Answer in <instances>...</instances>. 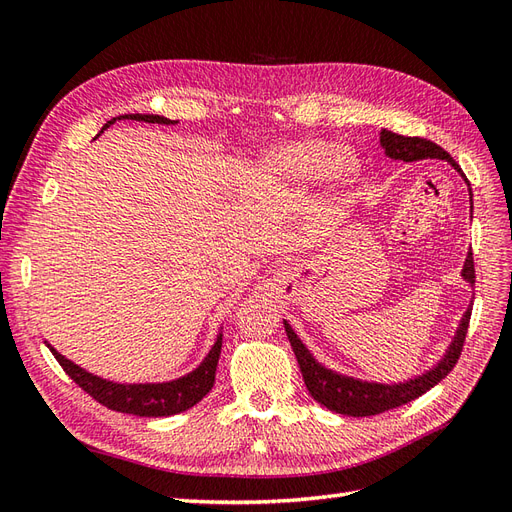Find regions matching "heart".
I'll use <instances>...</instances> for the list:
<instances>
[{
	"mask_svg": "<svg viewBox=\"0 0 512 512\" xmlns=\"http://www.w3.org/2000/svg\"><path fill=\"white\" fill-rule=\"evenodd\" d=\"M264 164L268 173L279 179L303 183L322 175L335 188L348 186L359 173V162L348 151H339L337 144L318 138L277 144L266 153Z\"/></svg>",
	"mask_w": 512,
	"mask_h": 512,
	"instance_id": "1",
	"label": "heart"
}]
</instances>
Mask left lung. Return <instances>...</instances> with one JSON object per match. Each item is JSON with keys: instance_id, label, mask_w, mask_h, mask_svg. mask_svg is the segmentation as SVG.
<instances>
[{"instance_id": "left-lung-1", "label": "left lung", "mask_w": 512, "mask_h": 512, "mask_svg": "<svg viewBox=\"0 0 512 512\" xmlns=\"http://www.w3.org/2000/svg\"><path fill=\"white\" fill-rule=\"evenodd\" d=\"M381 147L389 160H398V162L445 160L450 166H454L456 173L461 175L463 181L467 183L469 205L474 207V192H471V186H469L465 173L461 170V166L452 160L450 153L443 151L439 144L430 142L426 138H409V136H400L391 129H381ZM461 277L465 283L474 287L476 270H474V257H471V248L465 257ZM471 305H474V300H471L469 307L465 309L461 322H458V326H456V333L452 337L448 350L443 352V357L426 372L406 378V381H400V383L363 381V378L337 372L313 357V352L303 344V339L296 335L290 322L283 320V326H285L287 339H290V344L294 348V355L298 359L300 372H303L305 385L311 393V398L335 413L350 415V417H370V415H378V413L389 411V409H396V406H402L406 402L419 398L422 393H426L428 389L441 383L443 378L452 372V368L456 365L458 357H461V350H463V342H465L467 326H469V318H471Z\"/></svg>"}]
</instances>
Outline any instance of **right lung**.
Returning a JSON list of instances; mask_svg holds the SVG:
<instances>
[{
  "mask_svg": "<svg viewBox=\"0 0 512 512\" xmlns=\"http://www.w3.org/2000/svg\"><path fill=\"white\" fill-rule=\"evenodd\" d=\"M116 121H142V123H157V125L179 123V121H170L160 114H123L108 121L103 125V129H108ZM45 344L51 350V355L58 359L64 372H67L77 385H80L86 393H90V396H93L97 402H101L103 406H108L112 411L140 415V417H166V415H177L192 409L196 402H201L207 393L212 391L220 350H222V331H218L214 346L209 348L205 359L196 365L192 372L173 378V381H162V383H116V381H110V378H103L80 368V365L73 363L71 359L60 355V352L49 342Z\"/></svg>",
  "mask_w": 512,
  "mask_h": 512,
  "instance_id": "right-lung-1",
  "label": "right lung"
}]
</instances>
